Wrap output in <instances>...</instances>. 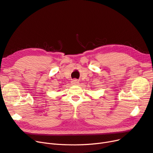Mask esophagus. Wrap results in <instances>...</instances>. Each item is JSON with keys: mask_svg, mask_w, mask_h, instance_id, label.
<instances>
[{"mask_svg": "<svg viewBox=\"0 0 153 153\" xmlns=\"http://www.w3.org/2000/svg\"><path fill=\"white\" fill-rule=\"evenodd\" d=\"M72 82V83H73V84H77V83H78V80H76V79H73V80L71 81Z\"/></svg>", "mask_w": 153, "mask_h": 153, "instance_id": "1", "label": "esophagus"}]
</instances>
